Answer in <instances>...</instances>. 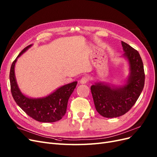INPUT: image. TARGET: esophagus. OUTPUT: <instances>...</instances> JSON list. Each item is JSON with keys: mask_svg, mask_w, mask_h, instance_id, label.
Masks as SVG:
<instances>
[{"mask_svg": "<svg viewBox=\"0 0 157 157\" xmlns=\"http://www.w3.org/2000/svg\"><path fill=\"white\" fill-rule=\"evenodd\" d=\"M89 80H90L89 77H87V76H85V77H82L81 79H80V82L81 84H86L89 81Z\"/></svg>", "mask_w": 157, "mask_h": 157, "instance_id": "1", "label": "esophagus"}]
</instances>
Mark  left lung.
Instances as JSON below:
<instances>
[{"mask_svg": "<svg viewBox=\"0 0 157 157\" xmlns=\"http://www.w3.org/2000/svg\"><path fill=\"white\" fill-rule=\"evenodd\" d=\"M123 57L128 61L130 75L126 84L115 86L96 82L90 88L95 107L99 114L106 118H115L126 113L136 103L145 84L143 61L139 52L122 41Z\"/></svg>", "mask_w": 157, "mask_h": 157, "instance_id": "left-lung-1", "label": "left lung"}]
</instances>
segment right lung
Masks as SVG:
<instances>
[{
    "instance_id": "right-lung-1",
    "label": "right lung",
    "mask_w": 157,
    "mask_h": 157,
    "mask_svg": "<svg viewBox=\"0 0 157 157\" xmlns=\"http://www.w3.org/2000/svg\"><path fill=\"white\" fill-rule=\"evenodd\" d=\"M33 44L23 49L13 61L10 72L11 92L14 100L27 115L42 122H54L62 118L67 111V103L71 94L77 86L75 81L57 89L48 96L40 98H31L23 95L16 82L14 67L17 58Z\"/></svg>"
}]
</instances>
